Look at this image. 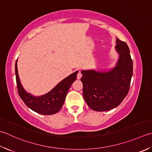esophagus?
<instances>
[{
  "mask_svg": "<svg viewBox=\"0 0 152 152\" xmlns=\"http://www.w3.org/2000/svg\"><path fill=\"white\" fill-rule=\"evenodd\" d=\"M82 78V74L80 72V71H78V74H77V79H80Z\"/></svg>",
  "mask_w": 152,
  "mask_h": 152,
  "instance_id": "obj_1",
  "label": "esophagus"
}]
</instances>
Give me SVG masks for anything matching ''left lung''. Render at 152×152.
Returning a JSON list of instances; mask_svg holds the SVG:
<instances>
[{
  "label": "left lung",
  "mask_w": 152,
  "mask_h": 152,
  "mask_svg": "<svg viewBox=\"0 0 152 152\" xmlns=\"http://www.w3.org/2000/svg\"><path fill=\"white\" fill-rule=\"evenodd\" d=\"M118 61L109 72L82 71L83 97L96 111H106L117 107L129 93L133 73V62L127 44L117 39Z\"/></svg>",
  "instance_id": "obj_1"
}]
</instances>
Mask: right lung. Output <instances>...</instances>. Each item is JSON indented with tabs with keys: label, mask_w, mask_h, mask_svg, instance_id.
I'll return each instance as SVG.
<instances>
[{
	"label": "right lung",
	"mask_w": 152,
	"mask_h": 152,
	"mask_svg": "<svg viewBox=\"0 0 152 152\" xmlns=\"http://www.w3.org/2000/svg\"><path fill=\"white\" fill-rule=\"evenodd\" d=\"M18 92L26 105L35 112L41 115H53L60 111L71 85L76 79L78 72L70 74L55 86L48 94L43 96L35 97L27 93L20 84L17 70V61L15 64Z\"/></svg>",
	"instance_id": "1"
}]
</instances>
